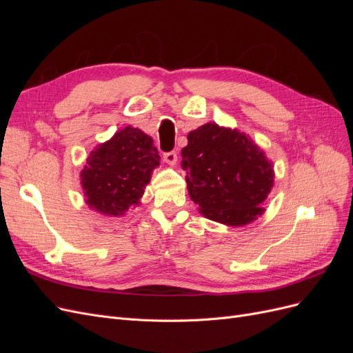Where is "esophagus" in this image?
Listing matches in <instances>:
<instances>
[{
	"label": "esophagus",
	"mask_w": 353,
	"mask_h": 353,
	"mask_svg": "<svg viewBox=\"0 0 353 353\" xmlns=\"http://www.w3.org/2000/svg\"><path fill=\"white\" fill-rule=\"evenodd\" d=\"M176 153L175 152H169V153H165L163 154V160L168 163V165H176Z\"/></svg>",
	"instance_id": "obj_1"
}]
</instances>
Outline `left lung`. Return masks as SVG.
<instances>
[{"label":"left lung","instance_id":"1","mask_svg":"<svg viewBox=\"0 0 353 353\" xmlns=\"http://www.w3.org/2000/svg\"><path fill=\"white\" fill-rule=\"evenodd\" d=\"M181 150L188 194L203 216L243 227L263 213L274 165L249 135L209 122L191 131Z\"/></svg>","mask_w":353,"mask_h":353}]
</instances>
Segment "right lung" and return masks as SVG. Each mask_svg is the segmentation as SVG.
<instances>
[{
    "instance_id": "obj_1",
    "label": "right lung",
    "mask_w": 353,
    "mask_h": 353,
    "mask_svg": "<svg viewBox=\"0 0 353 353\" xmlns=\"http://www.w3.org/2000/svg\"><path fill=\"white\" fill-rule=\"evenodd\" d=\"M160 156L153 138L126 126L99 144L81 170V184L88 208L108 216H123L140 205Z\"/></svg>"
}]
</instances>
